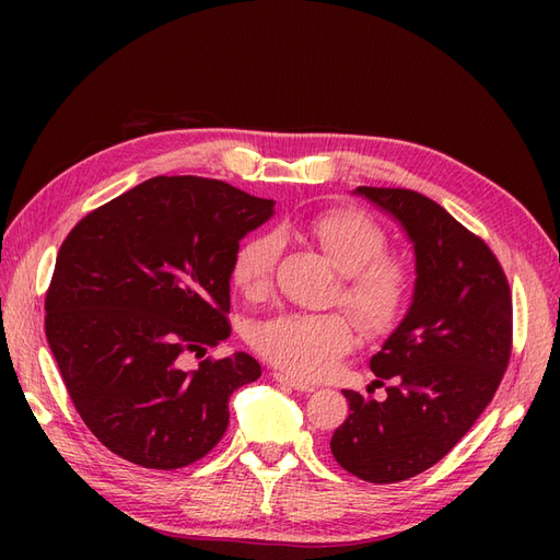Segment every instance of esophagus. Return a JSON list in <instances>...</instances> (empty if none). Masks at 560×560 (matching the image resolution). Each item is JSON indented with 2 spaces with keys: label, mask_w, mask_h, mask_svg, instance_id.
<instances>
[{
  "label": "esophagus",
  "mask_w": 560,
  "mask_h": 560,
  "mask_svg": "<svg viewBox=\"0 0 560 560\" xmlns=\"http://www.w3.org/2000/svg\"><path fill=\"white\" fill-rule=\"evenodd\" d=\"M273 378H276L278 383L287 385V387L299 389V393H313V389H315V385H311V383H303V381H299V378H292V376H287V374H282V371H276Z\"/></svg>",
  "instance_id": "obj_1"
}]
</instances>
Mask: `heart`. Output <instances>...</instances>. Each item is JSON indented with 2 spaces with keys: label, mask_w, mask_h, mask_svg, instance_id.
<instances>
[{
  "label": "heart",
  "mask_w": 560,
  "mask_h": 560,
  "mask_svg": "<svg viewBox=\"0 0 560 560\" xmlns=\"http://www.w3.org/2000/svg\"><path fill=\"white\" fill-rule=\"evenodd\" d=\"M311 241L341 273L336 299L366 334L393 329L409 308L413 273L401 259L385 254L383 229L358 210H325L278 233H259L233 257V284L247 299H264L273 284L280 238ZM352 325L341 313H284L264 322L252 343L264 358L296 378H319L352 348Z\"/></svg>",
  "instance_id": "1"
}]
</instances>
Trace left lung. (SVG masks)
Returning <instances> with one entry per match:
<instances>
[{"mask_svg":"<svg viewBox=\"0 0 560 560\" xmlns=\"http://www.w3.org/2000/svg\"><path fill=\"white\" fill-rule=\"evenodd\" d=\"M354 194L404 226L418 278L409 313L369 362L387 397L343 389L350 413L331 453L362 481L397 483L442 460L493 399L512 354V292L490 247L428 196Z\"/></svg>","mask_w":560,"mask_h":560,"instance_id":"left-lung-1","label":"left lung"}]
</instances>
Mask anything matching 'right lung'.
Returning a JSON list of instances; mask_svg holds the SVG:
<instances>
[{"mask_svg": "<svg viewBox=\"0 0 560 560\" xmlns=\"http://www.w3.org/2000/svg\"><path fill=\"white\" fill-rule=\"evenodd\" d=\"M273 214L206 177H151L89 212L60 245L46 338L77 413L112 453L147 469L208 455L233 389L261 376L247 352L184 366L229 338L238 243Z\"/></svg>", "mask_w": 560, "mask_h": 560, "instance_id": "add662e5", "label": "right lung"}]
</instances>
